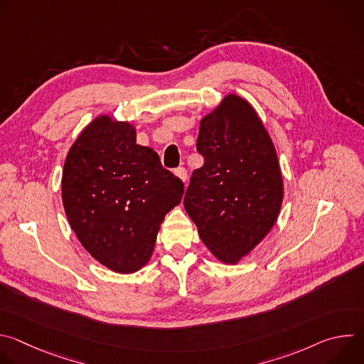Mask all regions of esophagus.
<instances>
[{
    "label": "esophagus",
    "instance_id": "1",
    "mask_svg": "<svg viewBox=\"0 0 364 364\" xmlns=\"http://www.w3.org/2000/svg\"><path fill=\"white\" fill-rule=\"evenodd\" d=\"M174 173H176V176H177V177H178L181 181L187 183V178H188V177H187V170H186L184 167H180V168H177Z\"/></svg>",
    "mask_w": 364,
    "mask_h": 364
}]
</instances>
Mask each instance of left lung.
<instances>
[{
	"label": "left lung",
	"instance_id": "obj_1",
	"mask_svg": "<svg viewBox=\"0 0 364 364\" xmlns=\"http://www.w3.org/2000/svg\"><path fill=\"white\" fill-rule=\"evenodd\" d=\"M184 207L203 243L220 262L236 265L275 225L284 181L274 142L250 103L230 93L200 121Z\"/></svg>",
	"mask_w": 364,
	"mask_h": 364
}]
</instances>
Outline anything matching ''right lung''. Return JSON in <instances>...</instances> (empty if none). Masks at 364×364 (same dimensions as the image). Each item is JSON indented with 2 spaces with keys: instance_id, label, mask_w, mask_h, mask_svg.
Returning <instances> with one entry per match:
<instances>
[{
  "instance_id": "right-lung-1",
  "label": "right lung",
  "mask_w": 364,
  "mask_h": 364,
  "mask_svg": "<svg viewBox=\"0 0 364 364\" xmlns=\"http://www.w3.org/2000/svg\"><path fill=\"white\" fill-rule=\"evenodd\" d=\"M183 193V181L161 166L159 154L136 144L135 127L109 115L95 118L68 152L62 176L68 220L90 256L114 272L146 265Z\"/></svg>"
}]
</instances>
